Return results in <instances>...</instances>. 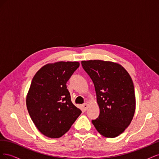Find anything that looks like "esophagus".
<instances>
[{"mask_svg": "<svg viewBox=\"0 0 159 159\" xmlns=\"http://www.w3.org/2000/svg\"><path fill=\"white\" fill-rule=\"evenodd\" d=\"M82 106H83V108H84V109L85 111H86V110L88 109V106H89V105H88V103H85L84 104H83Z\"/></svg>", "mask_w": 159, "mask_h": 159, "instance_id": "esophagus-1", "label": "esophagus"}]
</instances>
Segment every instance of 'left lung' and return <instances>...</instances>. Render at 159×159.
Returning <instances> with one entry per match:
<instances>
[{
	"label": "left lung",
	"mask_w": 159,
	"mask_h": 159,
	"mask_svg": "<svg viewBox=\"0 0 159 159\" xmlns=\"http://www.w3.org/2000/svg\"><path fill=\"white\" fill-rule=\"evenodd\" d=\"M81 65L93 81L99 107V117L92 120V123L105 137L119 136L131 123L135 111L131 76L117 62L84 60Z\"/></svg>",
	"instance_id": "obj_1"
}]
</instances>
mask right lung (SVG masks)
Returning a JSON list of instances; mask_svg holds the SVG:
<instances>
[{"label": "right lung", "mask_w": 159, "mask_h": 159, "mask_svg": "<svg viewBox=\"0 0 159 159\" xmlns=\"http://www.w3.org/2000/svg\"><path fill=\"white\" fill-rule=\"evenodd\" d=\"M80 66L78 61H57L42 66L33 77L26 107L39 131L60 138L69 131L81 111L72 103L66 82Z\"/></svg>", "instance_id": "1"}]
</instances>
